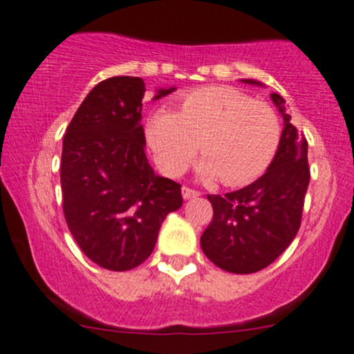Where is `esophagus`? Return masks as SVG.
I'll use <instances>...</instances> for the list:
<instances>
[{
	"label": "esophagus",
	"mask_w": 354,
	"mask_h": 354,
	"mask_svg": "<svg viewBox=\"0 0 354 354\" xmlns=\"http://www.w3.org/2000/svg\"><path fill=\"white\" fill-rule=\"evenodd\" d=\"M198 196H199V192L196 191V189L187 187V185H184V187H182V198L184 199H192V198H198Z\"/></svg>",
	"instance_id": "obj_1"
}]
</instances>
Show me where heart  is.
<instances>
[{"mask_svg":"<svg viewBox=\"0 0 354 354\" xmlns=\"http://www.w3.org/2000/svg\"><path fill=\"white\" fill-rule=\"evenodd\" d=\"M146 139L167 176H180L199 148V176L241 185L268 169L281 142V122L263 101L232 87H205L185 94L177 113L156 110Z\"/></svg>","mask_w":354,"mask_h":354,"instance_id":"obj_1","label":"heart"}]
</instances>
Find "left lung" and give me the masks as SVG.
I'll return each instance as SVG.
<instances>
[{
    "instance_id": "8db88e82",
    "label": "left lung",
    "mask_w": 354,
    "mask_h": 354,
    "mask_svg": "<svg viewBox=\"0 0 354 354\" xmlns=\"http://www.w3.org/2000/svg\"><path fill=\"white\" fill-rule=\"evenodd\" d=\"M270 97L284 118V131L267 172L239 191L208 194L213 218L201 236V250L230 274L263 270L284 253L301 225L310 184L308 142L286 113L284 97L275 93Z\"/></svg>"
}]
</instances>
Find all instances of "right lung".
Returning a JSON list of instances; mask_svg holds the SVG:
<instances>
[{"mask_svg": "<svg viewBox=\"0 0 354 354\" xmlns=\"http://www.w3.org/2000/svg\"><path fill=\"white\" fill-rule=\"evenodd\" d=\"M145 80L110 77L93 87L63 136V215L82 253L125 272L153 253L160 227L182 206L180 184L153 172L141 125ZM174 91L160 89L155 100Z\"/></svg>", "mask_w": 354, "mask_h": 354, "instance_id": "right-lung-1", "label": "right lung"}]
</instances>
